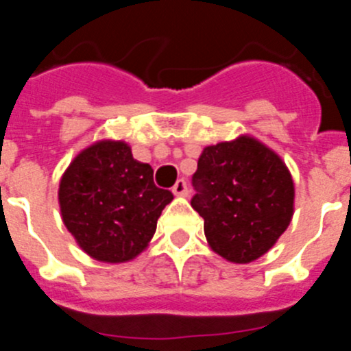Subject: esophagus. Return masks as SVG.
<instances>
[{
  "instance_id": "34e87169",
  "label": "esophagus",
  "mask_w": 351,
  "mask_h": 351,
  "mask_svg": "<svg viewBox=\"0 0 351 351\" xmlns=\"http://www.w3.org/2000/svg\"><path fill=\"white\" fill-rule=\"evenodd\" d=\"M172 193L178 195V197H184V195H188V184H186L184 179H179V181L173 184Z\"/></svg>"
}]
</instances>
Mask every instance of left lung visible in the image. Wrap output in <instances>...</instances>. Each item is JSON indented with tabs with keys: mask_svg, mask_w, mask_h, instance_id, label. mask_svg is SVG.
<instances>
[{
	"mask_svg": "<svg viewBox=\"0 0 351 351\" xmlns=\"http://www.w3.org/2000/svg\"><path fill=\"white\" fill-rule=\"evenodd\" d=\"M191 207L207 243L228 262L265 255L288 228L295 188L278 154L250 135L207 145L193 173Z\"/></svg>",
	"mask_w": 351,
	"mask_h": 351,
	"instance_id": "left-lung-1",
	"label": "left lung"
}]
</instances>
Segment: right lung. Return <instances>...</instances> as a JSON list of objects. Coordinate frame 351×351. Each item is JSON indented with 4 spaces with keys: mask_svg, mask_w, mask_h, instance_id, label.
I'll use <instances>...</instances> for the list:
<instances>
[{
    "mask_svg": "<svg viewBox=\"0 0 351 351\" xmlns=\"http://www.w3.org/2000/svg\"><path fill=\"white\" fill-rule=\"evenodd\" d=\"M64 226L91 258L130 262L147 247L173 195L153 181V169L123 141H100L80 151L60 181Z\"/></svg>",
    "mask_w": 351,
    "mask_h": 351,
    "instance_id": "add662e5",
    "label": "right lung"
}]
</instances>
